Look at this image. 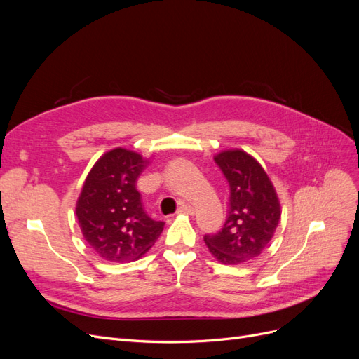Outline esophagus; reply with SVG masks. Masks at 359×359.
<instances>
[{
    "mask_svg": "<svg viewBox=\"0 0 359 359\" xmlns=\"http://www.w3.org/2000/svg\"><path fill=\"white\" fill-rule=\"evenodd\" d=\"M177 212H178V214H189V215H193V214H194V210L191 208L190 205L182 203V205H180V208H178Z\"/></svg>",
    "mask_w": 359,
    "mask_h": 359,
    "instance_id": "1",
    "label": "esophagus"
}]
</instances>
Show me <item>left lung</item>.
Wrapping results in <instances>:
<instances>
[{"label": "left lung", "mask_w": 359, "mask_h": 359, "mask_svg": "<svg viewBox=\"0 0 359 359\" xmlns=\"http://www.w3.org/2000/svg\"><path fill=\"white\" fill-rule=\"evenodd\" d=\"M214 161L229 182V212L222 231L205 235L203 241L219 262L238 265L269 244L280 222V202L264 168L245 151H222Z\"/></svg>", "instance_id": "8db88e82"}]
</instances>
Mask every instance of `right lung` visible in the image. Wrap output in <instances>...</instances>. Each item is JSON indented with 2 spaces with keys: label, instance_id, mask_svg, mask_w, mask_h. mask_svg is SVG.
I'll return each instance as SVG.
<instances>
[{
  "label": "right lung",
  "instance_id": "right-lung-1",
  "mask_svg": "<svg viewBox=\"0 0 359 359\" xmlns=\"http://www.w3.org/2000/svg\"><path fill=\"white\" fill-rule=\"evenodd\" d=\"M149 160L126 148L107 151L90 170L76 203L82 235L100 257L132 262L163 232L145 212L136 181Z\"/></svg>",
  "mask_w": 359,
  "mask_h": 359
}]
</instances>
